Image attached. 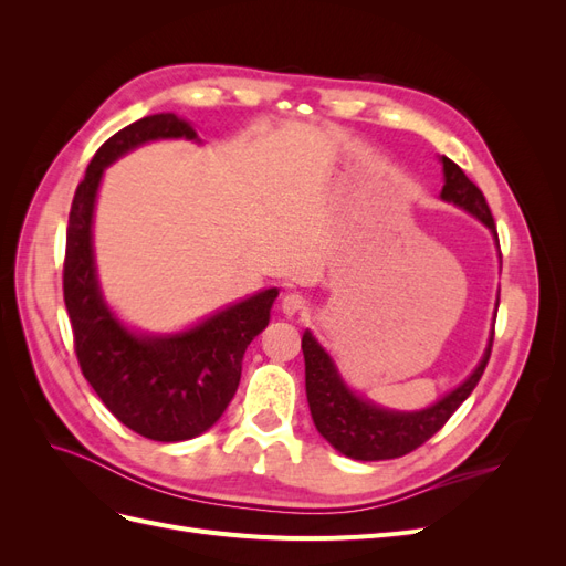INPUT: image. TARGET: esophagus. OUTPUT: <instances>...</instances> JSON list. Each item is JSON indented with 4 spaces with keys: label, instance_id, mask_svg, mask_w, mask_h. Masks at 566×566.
<instances>
[{
    "label": "esophagus",
    "instance_id": "esophagus-1",
    "mask_svg": "<svg viewBox=\"0 0 566 566\" xmlns=\"http://www.w3.org/2000/svg\"><path fill=\"white\" fill-rule=\"evenodd\" d=\"M281 310H283L285 316H295V314L306 310V300L302 295H297V293H290V295H285L281 300Z\"/></svg>",
    "mask_w": 566,
    "mask_h": 566
}]
</instances>
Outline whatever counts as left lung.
Returning a JSON list of instances; mask_svg holds the SVG:
<instances>
[{
	"mask_svg": "<svg viewBox=\"0 0 566 566\" xmlns=\"http://www.w3.org/2000/svg\"><path fill=\"white\" fill-rule=\"evenodd\" d=\"M441 163L443 179H447L441 188V198L455 202L458 208L468 210L479 221H484L495 235V241H499L493 214L489 210L484 193L479 191V186L470 181L468 175L447 156L441 158ZM491 347L493 333L489 339L486 354L474 368V373L458 389L447 394L441 401L424 410H416V413H397V410H387L370 401L358 399L356 394L342 382L331 356L323 352V347L312 337V333L306 331L302 337L304 380L306 401H310L316 430L331 447L354 460H389L416 451L449 422L458 406L470 397L476 382L482 380L491 356Z\"/></svg>",
	"mask_w": 566,
	"mask_h": 566,
	"instance_id": "1",
	"label": "left lung"
}]
</instances>
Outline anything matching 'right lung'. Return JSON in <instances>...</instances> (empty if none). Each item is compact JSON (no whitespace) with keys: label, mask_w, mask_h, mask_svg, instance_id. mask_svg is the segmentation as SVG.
Segmentation results:
<instances>
[{"label":"right lung","mask_w":566,"mask_h":566,"mask_svg":"<svg viewBox=\"0 0 566 566\" xmlns=\"http://www.w3.org/2000/svg\"><path fill=\"white\" fill-rule=\"evenodd\" d=\"M196 139L175 113L136 119L101 146L80 181L65 233L63 300L73 325L82 375L111 413L132 432L153 441H184L221 418L241 382L243 354L260 335L279 290L271 287L196 328L148 337L134 335L101 297L92 217L104 169L127 150L153 139Z\"/></svg>","instance_id":"obj_1"}]
</instances>
